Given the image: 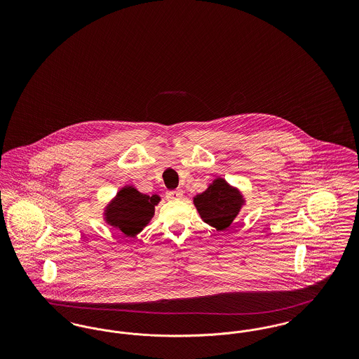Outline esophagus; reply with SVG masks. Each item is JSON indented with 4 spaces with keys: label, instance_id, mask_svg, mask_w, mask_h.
<instances>
[{
    "label": "esophagus",
    "instance_id": "1",
    "mask_svg": "<svg viewBox=\"0 0 359 359\" xmlns=\"http://www.w3.org/2000/svg\"><path fill=\"white\" fill-rule=\"evenodd\" d=\"M168 201H176V199H182L183 198V191L182 189H175V191H168L165 194Z\"/></svg>",
    "mask_w": 359,
    "mask_h": 359
}]
</instances>
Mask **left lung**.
Here are the masks:
<instances>
[{
	"label": "left lung",
	"mask_w": 359,
	"mask_h": 359,
	"mask_svg": "<svg viewBox=\"0 0 359 359\" xmlns=\"http://www.w3.org/2000/svg\"><path fill=\"white\" fill-rule=\"evenodd\" d=\"M192 201L202 221L218 231L230 227L246 205L242 191L221 176L215 177L202 194H196Z\"/></svg>",
	"instance_id": "1"
}]
</instances>
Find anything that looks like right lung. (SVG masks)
I'll return each instance as SVG.
<instances>
[{
	"mask_svg": "<svg viewBox=\"0 0 359 359\" xmlns=\"http://www.w3.org/2000/svg\"><path fill=\"white\" fill-rule=\"evenodd\" d=\"M160 201L157 194L147 195L126 184L104 205L103 221L126 237H136L152 221Z\"/></svg>",
	"mask_w": 359,
	"mask_h": 359,
	"instance_id": "right-lung-1",
	"label": "right lung"
}]
</instances>
